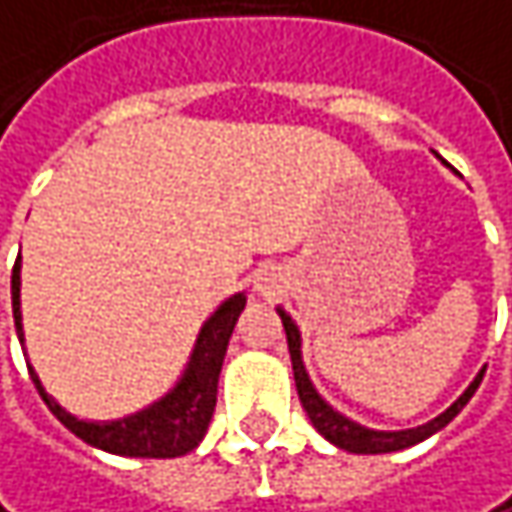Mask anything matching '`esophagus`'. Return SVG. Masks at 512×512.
Here are the masks:
<instances>
[{
    "label": "esophagus",
    "instance_id": "obj_1",
    "mask_svg": "<svg viewBox=\"0 0 512 512\" xmlns=\"http://www.w3.org/2000/svg\"><path fill=\"white\" fill-rule=\"evenodd\" d=\"M256 291L262 297H276L279 294V279H276V274H271V271L256 274Z\"/></svg>",
    "mask_w": 512,
    "mask_h": 512
}]
</instances>
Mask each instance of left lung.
Wrapping results in <instances>:
<instances>
[{"label":"left lung","instance_id":"1","mask_svg":"<svg viewBox=\"0 0 512 512\" xmlns=\"http://www.w3.org/2000/svg\"><path fill=\"white\" fill-rule=\"evenodd\" d=\"M276 314L282 317V326H285V338H288V352H291V367H294V382H297V393H300V402L309 414L311 425L338 449L352 452V455H384V452H399V449H408V446H417L425 437L437 434L440 428H446L449 422L455 420L457 414L463 411V405L472 399V393L478 390V384L484 379V370L472 379V384L457 396L455 402L431 422L417 425V428H405V431H376V428H364L358 422H352L344 417L341 411H335L311 384L309 373H306V364H303V338H300V329L297 323L291 320V314L285 309H276Z\"/></svg>","mask_w":512,"mask_h":512}]
</instances>
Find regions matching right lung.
Instances as JSON below:
<instances>
[{
  "label": "right lung",
  "instance_id": "obj_1",
  "mask_svg": "<svg viewBox=\"0 0 512 512\" xmlns=\"http://www.w3.org/2000/svg\"><path fill=\"white\" fill-rule=\"evenodd\" d=\"M19 259L11 274V306H14V326H17V338L25 349V332H22V309H19ZM247 306L244 291L233 294L230 300H224L218 309L209 314V320L201 326L195 349L189 355V364L183 370V376L177 384L160 396L157 402H151L148 408L122 417V420L90 422L72 417L55 396L46 393V387L40 382V376L34 373V367L28 364L31 382L40 390L43 402L49 405V411L57 420L63 422L75 437H81L84 443H90L101 452L122 457H180L192 449H198L203 440L212 411H215V396H218V376H221V364L227 355L230 335L236 329L238 314Z\"/></svg>",
  "mask_w": 512,
  "mask_h": 512
}]
</instances>
